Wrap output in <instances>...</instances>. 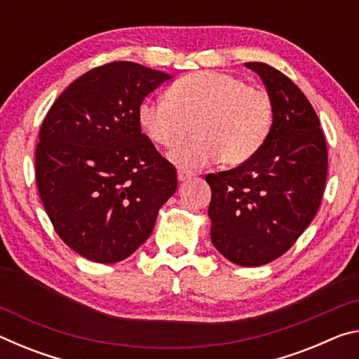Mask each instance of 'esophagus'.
Wrapping results in <instances>:
<instances>
[{
  "mask_svg": "<svg viewBox=\"0 0 359 359\" xmlns=\"http://www.w3.org/2000/svg\"><path fill=\"white\" fill-rule=\"evenodd\" d=\"M191 177H193V172H188V171H179L177 172V179L180 182H185L188 179H191Z\"/></svg>",
  "mask_w": 359,
  "mask_h": 359,
  "instance_id": "esophagus-1",
  "label": "esophagus"
}]
</instances>
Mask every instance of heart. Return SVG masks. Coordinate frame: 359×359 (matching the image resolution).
<instances>
[{
    "mask_svg": "<svg viewBox=\"0 0 359 359\" xmlns=\"http://www.w3.org/2000/svg\"><path fill=\"white\" fill-rule=\"evenodd\" d=\"M144 135L171 149L193 121L194 137L177 145L169 161L184 171L204 168L218 158L224 166L245 163L272 130L269 95L226 72L201 71L175 81L166 98H145L137 107Z\"/></svg>",
    "mask_w": 359,
    "mask_h": 359,
    "instance_id": "obj_1",
    "label": "heart"
}]
</instances>
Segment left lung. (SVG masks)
I'll return each mask as SVG.
<instances>
[{
    "instance_id": "left-lung-1",
    "label": "left lung",
    "mask_w": 359,
    "mask_h": 359,
    "mask_svg": "<svg viewBox=\"0 0 359 359\" xmlns=\"http://www.w3.org/2000/svg\"><path fill=\"white\" fill-rule=\"evenodd\" d=\"M274 109L266 142L238 168L205 175L212 244L239 266L282 257L320 208L327 149L317 112L297 85L266 63L250 62Z\"/></svg>"
}]
</instances>
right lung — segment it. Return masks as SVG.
Masks as SVG:
<instances>
[{
    "mask_svg": "<svg viewBox=\"0 0 359 359\" xmlns=\"http://www.w3.org/2000/svg\"><path fill=\"white\" fill-rule=\"evenodd\" d=\"M166 72L133 62L98 66L48 109L36 145V185L66 245L118 263L149 239L177 172L141 133L137 107Z\"/></svg>",
    "mask_w": 359,
    "mask_h": 359,
    "instance_id": "1",
    "label": "right lung"
}]
</instances>
